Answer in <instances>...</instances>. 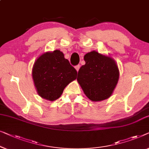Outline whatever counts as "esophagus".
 <instances>
[{"label": "esophagus", "mask_w": 149, "mask_h": 149, "mask_svg": "<svg viewBox=\"0 0 149 149\" xmlns=\"http://www.w3.org/2000/svg\"><path fill=\"white\" fill-rule=\"evenodd\" d=\"M80 66H80L79 64H78V65H77L76 66H75V69H76V70L77 71V72H78L79 70V68H80Z\"/></svg>", "instance_id": "obj_1"}]
</instances>
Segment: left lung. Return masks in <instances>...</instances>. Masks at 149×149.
Segmentation results:
<instances>
[{"instance_id": "8db88e82", "label": "left lung", "mask_w": 149, "mask_h": 149, "mask_svg": "<svg viewBox=\"0 0 149 149\" xmlns=\"http://www.w3.org/2000/svg\"><path fill=\"white\" fill-rule=\"evenodd\" d=\"M85 65L78 72L77 81L85 95L92 101L110 97L117 85L120 71L115 60L92 51L84 56Z\"/></svg>"}]
</instances>
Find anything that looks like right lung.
Segmentation results:
<instances>
[{"mask_svg": "<svg viewBox=\"0 0 149 149\" xmlns=\"http://www.w3.org/2000/svg\"><path fill=\"white\" fill-rule=\"evenodd\" d=\"M77 70L59 49L41 54L32 68V77L38 94L50 101L58 99L64 88L77 79Z\"/></svg>", "mask_w": 149, "mask_h": 149, "instance_id": "add662e5", "label": "right lung"}]
</instances>
